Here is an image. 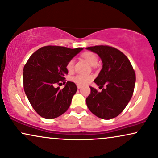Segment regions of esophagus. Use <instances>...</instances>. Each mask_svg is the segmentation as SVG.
<instances>
[{"mask_svg": "<svg viewBox=\"0 0 158 158\" xmlns=\"http://www.w3.org/2000/svg\"><path fill=\"white\" fill-rule=\"evenodd\" d=\"M81 87H82L81 85H77V88H78V89H80V88H81Z\"/></svg>", "mask_w": 158, "mask_h": 158, "instance_id": "obj_1", "label": "esophagus"}]
</instances>
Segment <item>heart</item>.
Instances as JSON below:
<instances>
[{"instance_id":"heart-1","label":"heart","mask_w":158,"mask_h":158,"mask_svg":"<svg viewBox=\"0 0 158 158\" xmlns=\"http://www.w3.org/2000/svg\"><path fill=\"white\" fill-rule=\"evenodd\" d=\"M82 57L85 59L88 63H89L91 66L96 65L98 63V57L95 55L94 53L91 52H85L82 54ZM75 66V60L73 59H71L69 60L68 64H67V69L69 72H72L74 70ZM93 79V76L90 75H82L78 74L75 75L74 77H72V81L77 83V85H84L87 84L88 82H90Z\"/></svg>"}]
</instances>
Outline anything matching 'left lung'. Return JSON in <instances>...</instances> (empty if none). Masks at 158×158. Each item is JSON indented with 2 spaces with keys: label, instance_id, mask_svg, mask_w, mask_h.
Returning <instances> with one entry per match:
<instances>
[{
  "label": "left lung",
  "instance_id": "8db88e82",
  "mask_svg": "<svg viewBox=\"0 0 158 158\" xmlns=\"http://www.w3.org/2000/svg\"><path fill=\"white\" fill-rule=\"evenodd\" d=\"M96 53L102 61V69L94 82L101 92L90 88L86 104L94 115L111 119L122 113L130 101L135 89L136 75L127 56L118 49L106 45L86 48Z\"/></svg>",
  "mask_w": 158,
  "mask_h": 158
}]
</instances>
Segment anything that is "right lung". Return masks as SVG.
<instances>
[{"label": "right lung", "instance_id": "1", "mask_svg": "<svg viewBox=\"0 0 158 158\" xmlns=\"http://www.w3.org/2000/svg\"><path fill=\"white\" fill-rule=\"evenodd\" d=\"M83 48L70 49L60 46L41 47L32 54L23 68V88L36 113L47 119L55 118L70 107L77 91L73 82L68 81L67 64ZM63 82L62 89L55 88Z\"/></svg>", "mask_w": 158, "mask_h": 158}]
</instances>
